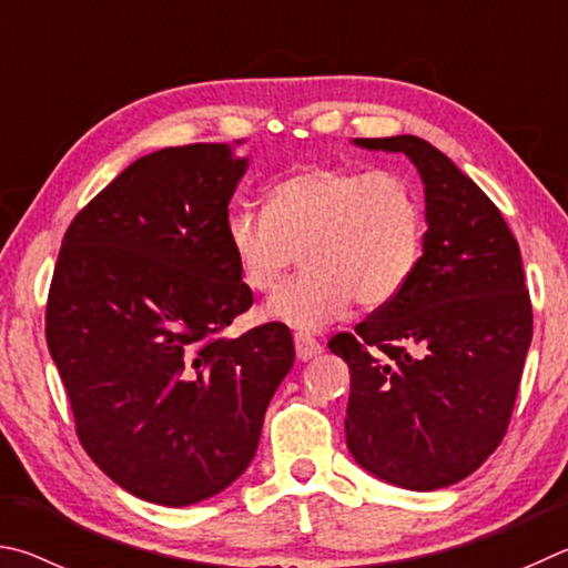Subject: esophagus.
<instances>
[{
  "mask_svg": "<svg viewBox=\"0 0 568 568\" xmlns=\"http://www.w3.org/2000/svg\"><path fill=\"white\" fill-rule=\"evenodd\" d=\"M294 346H296V356H300L302 362H310L316 354H322V344L304 332L294 334Z\"/></svg>",
  "mask_w": 568,
  "mask_h": 568,
  "instance_id": "esophagus-1",
  "label": "esophagus"
}]
</instances>
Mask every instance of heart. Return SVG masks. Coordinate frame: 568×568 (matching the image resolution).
I'll list each match as a JSON object with an SVG mask.
<instances>
[{"mask_svg": "<svg viewBox=\"0 0 568 568\" xmlns=\"http://www.w3.org/2000/svg\"><path fill=\"white\" fill-rule=\"evenodd\" d=\"M226 236L242 282L258 294L274 292L302 258L266 316L312 332L354 300L379 310L406 290L424 254L426 216L419 189L402 172L312 164L278 179L264 209L229 216Z\"/></svg>", "mask_w": 568, "mask_h": 568, "instance_id": "obj_1", "label": "heart"}]
</instances>
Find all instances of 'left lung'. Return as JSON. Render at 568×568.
I'll use <instances>...</instances> for the list:
<instances>
[{
  "instance_id": "left-lung-1",
  "label": "left lung",
  "mask_w": 568,
  "mask_h": 568,
  "mask_svg": "<svg viewBox=\"0 0 568 568\" xmlns=\"http://www.w3.org/2000/svg\"><path fill=\"white\" fill-rule=\"evenodd\" d=\"M356 144L412 159L429 229L406 290L329 342L352 374L346 446L384 481L442 489L479 469L509 429L534 329L521 252L491 199L429 142Z\"/></svg>"
}]
</instances>
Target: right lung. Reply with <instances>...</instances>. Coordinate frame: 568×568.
Here are the masks:
<instances>
[{"instance_id": "right-lung-1", "label": "right lung", "mask_w": 568, "mask_h": 568, "mask_svg": "<svg viewBox=\"0 0 568 568\" xmlns=\"http://www.w3.org/2000/svg\"><path fill=\"white\" fill-rule=\"evenodd\" d=\"M244 169L226 144L159 149L106 184L59 248L49 354L84 452L144 501L226 489L294 364L278 322L224 336L254 304L226 236Z\"/></svg>"}]
</instances>
